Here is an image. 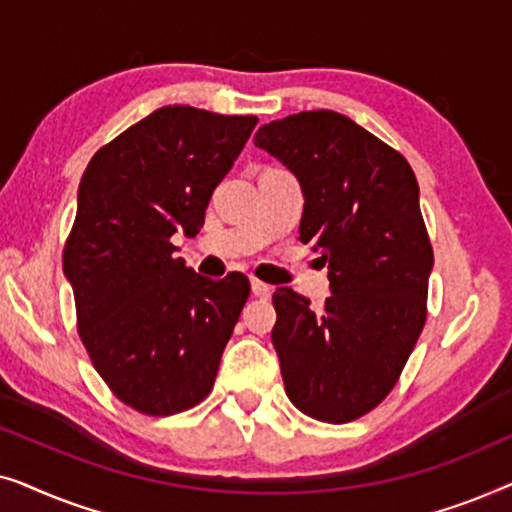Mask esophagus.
Wrapping results in <instances>:
<instances>
[{"instance_id":"34e87169","label":"esophagus","mask_w":512,"mask_h":512,"mask_svg":"<svg viewBox=\"0 0 512 512\" xmlns=\"http://www.w3.org/2000/svg\"><path fill=\"white\" fill-rule=\"evenodd\" d=\"M251 293H254L256 298H270L272 286L258 282V279H251Z\"/></svg>"}]
</instances>
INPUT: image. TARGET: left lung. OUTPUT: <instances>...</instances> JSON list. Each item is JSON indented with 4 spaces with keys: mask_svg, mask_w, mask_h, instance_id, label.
Here are the masks:
<instances>
[{
    "mask_svg": "<svg viewBox=\"0 0 512 512\" xmlns=\"http://www.w3.org/2000/svg\"><path fill=\"white\" fill-rule=\"evenodd\" d=\"M254 144L300 181V242L319 251L331 282L321 310L289 286L272 296L286 396L319 422H352L394 389L426 321L433 249L415 172L328 109L263 125Z\"/></svg>",
    "mask_w": 512,
    "mask_h": 512,
    "instance_id": "obj_1",
    "label": "left lung"
}]
</instances>
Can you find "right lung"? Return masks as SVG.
I'll return each mask as SVG.
<instances>
[{"instance_id": "1", "label": "right lung", "mask_w": 512, "mask_h": 512, "mask_svg": "<svg viewBox=\"0 0 512 512\" xmlns=\"http://www.w3.org/2000/svg\"><path fill=\"white\" fill-rule=\"evenodd\" d=\"M256 116L160 107L90 158L62 268L83 347L107 387L137 412L177 415L214 387L249 298L240 272L212 279L174 258L247 144Z\"/></svg>"}]
</instances>
